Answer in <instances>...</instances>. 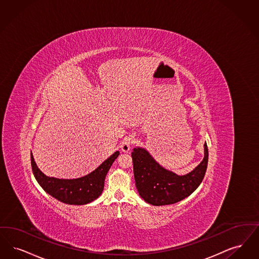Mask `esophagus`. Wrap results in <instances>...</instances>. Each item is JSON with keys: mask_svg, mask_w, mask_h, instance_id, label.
<instances>
[{"mask_svg": "<svg viewBox=\"0 0 259 259\" xmlns=\"http://www.w3.org/2000/svg\"><path fill=\"white\" fill-rule=\"evenodd\" d=\"M135 143V138L133 136H126L124 137V140L122 141V145H121V149L124 153H128L132 145Z\"/></svg>", "mask_w": 259, "mask_h": 259, "instance_id": "1", "label": "esophagus"}]
</instances>
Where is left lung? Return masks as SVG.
<instances>
[{
	"label": "left lung",
	"mask_w": 259,
	"mask_h": 259,
	"mask_svg": "<svg viewBox=\"0 0 259 259\" xmlns=\"http://www.w3.org/2000/svg\"><path fill=\"white\" fill-rule=\"evenodd\" d=\"M208 156L205 142L202 161L190 173L179 176L159 165L145 149L135 148L132 157L139 195L154 206L174 204L185 199L201 184L208 165Z\"/></svg>",
	"instance_id": "left-lung-1"
}]
</instances>
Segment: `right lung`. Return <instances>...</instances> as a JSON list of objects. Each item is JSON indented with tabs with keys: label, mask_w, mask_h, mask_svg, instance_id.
<instances>
[{
	"label": "right lung",
	"mask_w": 259,
	"mask_h": 259,
	"mask_svg": "<svg viewBox=\"0 0 259 259\" xmlns=\"http://www.w3.org/2000/svg\"><path fill=\"white\" fill-rule=\"evenodd\" d=\"M119 151L104 160L90 174L77 179H58L45 175L34 162L31 153V163L35 180L48 194L61 202L69 205H85L94 201L101 194L104 180L114 160L118 158Z\"/></svg>",
	"instance_id": "obj_1"
}]
</instances>
